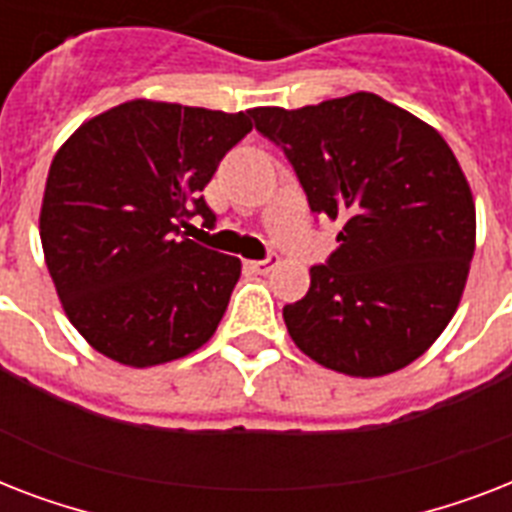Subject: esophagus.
Instances as JSON below:
<instances>
[{
  "instance_id": "1",
  "label": "esophagus",
  "mask_w": 512,
  "mask_h": 512,
  "mask_svg": "<svg viewBox=\"0 0 512 512\" xmlns=\"http://www.w3.org/2000/svg\"><path fill=\"white\" fill-rule=\"evenodd\" d=\"M279 265V255H268L265 260H249L247 268L255 273H271Z\"/></svg>"
}]
</instances>
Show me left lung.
<instances>
[{
    "label": "left lung",
    "mask_w": 512,
    "mask_h": 512,
    "mask_svg": "<svg viewBox=\"0 0 512 512\" xmlns=\"http://www.w3.org/2000/svg\"><path fill=\"white\" fill-rule=\"evenodd\" d=\"M311 212L342 225L284 324L305 356L350 377L404 369L452 321L476 249V204L430 124L374 92L297 111L252 108Z\"/></svg>",
    "instance_id": "obj_1"
}]
</instances>
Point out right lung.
<instances>
[{"instance_id":"right-lung-1","label":"right lung","mask_w":512,"mask_h":512,"mask_svg":"<svg viewBox=\"0 0 512 512\" xmlns=\"http://www.w3.org/2000/svg\"><path fill=\"white\" fill-rule=\"evenodd\" d=\"M252 130L249 114L130 100L84 122L44 185L39 236L63 311L127 366L183 358L215 335L239 257L185 239L215 223L201 191Z\"/></svg>"}]
</instances>
